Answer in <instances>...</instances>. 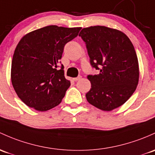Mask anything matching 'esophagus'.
<instances>
[{
  "instance_id": "34e87169",
  "label": "esophagus",
  "mask_w": 155,
  "mask_h": 155,
  "mask_svg": "<svg viewBox=\"0 0 155 155\" xmlns=\"http://www.w3.org/2000/svg\"><path fill=\"white\" fill-rule=\"evenodd\" d=\"M81 78H82V77H81V76H78V77H77V78H73V81H80V80H81Z\"/></svg>"
}]
</instances>
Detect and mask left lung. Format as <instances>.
<instances>
[{"instance_id": "8db88e82", "label": "left lung", "mask_w": 155, "mask_h": 155, "mask_svg": "<svg viewBox=\"0 0 155 155\" xmlns=\"http://www.w3.org/2000/svg\"><path fill=\"white\" fill-rule=\"evenodd\" d=\"M79 36L86 43L91 66L98 74L88 75L91 89L86 94L89 104L111 111L125 104L139 81L137 54L123 31L104 26L84 28Z\"/></svg>"}]
</instances>
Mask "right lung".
Wrapping results in <instances>:
<instances>
[{
    "instance_id": "right-lung-1",
    "label": "right lung",
    "mask_w": 155,
    "mask_h": 155,
    "mask_svg": "<svg viewBox=\"0 0 155 155\" xmlns=\"http://www.w3.org/2000/svg\"><path fill=\"white\" fill-rule=\"evenodd\" d=\"M81 29L51 25L21 38L13 54L11 81L26 106L45 111L61 104L71 84L64 77V66L58 70V64L65 45Z\"/></svg>"
}]
</instances>
